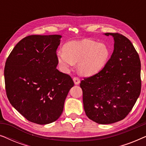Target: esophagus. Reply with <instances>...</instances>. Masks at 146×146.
Here are the masks:
<instances>
[{
	"label": "esophagus",
	"instance_id": "obj_1",
	"mask_svg": "<svg viewBox=\"0 0 146 146\" xmlns=\"http://www.w3.org/2000/svg\"><path fill=\"white\" fill-rule=\"evenodd\" d=\"M73 80H74V82L75 84H76V85L79 84L80 82V80L79 78H78V77H74Z\"/></svg>",
	"mask_w": 146,
	"mask_h": 146
}]
</instances>
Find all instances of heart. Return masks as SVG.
I'll return each mask as SVG.
<instances>
[{
    "label": "heart",
    "mask_w": 146,
    "mask_h": 146,
    "mask_svg": "<svg viewBox=\"0 0 146 146\" xmlns=\"http://www.w3.org/2000/svg\"><path fill=\"white\" fill-rule=\"evenodd\" d=\"M109 50L104 44L91 40L69 42L64 46L63 50L57 52L60 66L66 71L76 62L80 73L91 76L102 68L109 56Z\"/></svg>",
    "instance_id": "heart-1"
}]
</instances>
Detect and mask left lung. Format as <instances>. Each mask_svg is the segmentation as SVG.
<instances>
[{"instance_id": "left-lung-1", "label": "left lung", "mask_w": 146, "mask_h": 146, "mask_svg": "<svg viewBox=\"0 0 146 146\" xmlns=\"http://www.w3.org/2000/svg\"><path fill=\"white\" fill-rule=\"evenodd\" d=\"M114 39L110 58L99 72L84 78L80 86L84 108L88 118L100 124L122 120L141 92V62L128 38L119 33H105Z\"/></svg>"}]
</instances>
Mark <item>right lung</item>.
<instances>
[{
  "mask_svg": "<svg viewBox=\"0 0 146 146\" xmlns=\"http://www.w3.org/2000/svg\"><path fill=\"white\" fill-rule=\"evenodd\" d=\"M60 35H31L17 43L5 63L6 92L27 120L47 124L59 118L68 92L70 75L56 68Z\"/></svg>",
  "mask_w": 146,
  "mask_h": 146,
  "instance_id": "add662e5",
  "label": "right lung"
}]
</instances>
